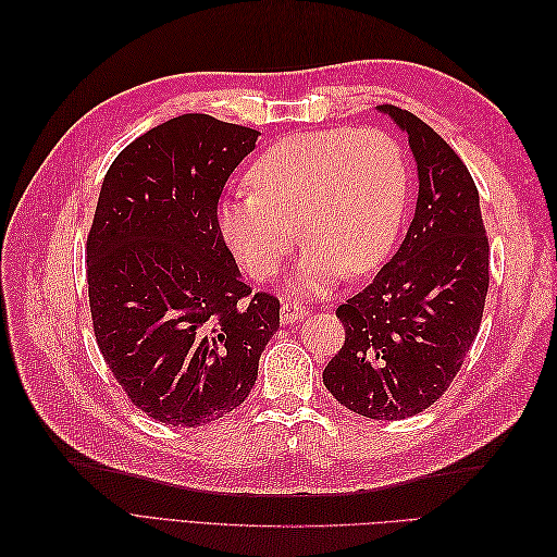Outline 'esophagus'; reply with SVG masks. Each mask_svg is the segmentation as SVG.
<instances>
[{"mask_svg":"<svg viewBox=\"0 0 557 557\" xmlns=\"http://www.w3.org/2000/svg\"><path fill=\"white\" fill-rule=\"evenodd\" d=\"M305 315H307V307H301L295 299H283V305H281V323L283 325L295 323V320H301Z\"/></svg>","mask_w":557,"mask_h":557,"instance_id":"1","label":"esophagus"}]
</instances>
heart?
<instances>
[{"label":"heart","mask_w":557,"mask_h":557,"mask_svg":"<svg viewBox=\"0 0 557 557\" xmlns=\"http://www.w3.org/2000/svg\"><path fill=\"white\" fill-rule=\"evenodd\" d=\"M246 181L250 193L218 209L225 242L264 281L290 256L299 227L309 246L293 283L309 295H323L344 272L364 274L381 264L409 195L404 150L376 127L293 134L269 146Z\"/></svg>","instance_id":"obj_1"}]
</instances>
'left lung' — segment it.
Masks as SVG:
<instances>
[{"instance_id": "obj_1", "label": "left lung", "mask_w": 557, "mask_h": 557, "mask_svg": "<svg viewBox=\"0 0 557 557\" xmlns=\"http://www.w3.org/2000/svg\"><path fill=\"white\" fill-rule=\"evenodd\" d=\"M407 132L416 213L393 260L336 309L346 342L323 383L346 409L401 420L440 399L474 344L487 295L479 190L458 153L407 109L376 107Z\"/></svg>"}]
</instances>
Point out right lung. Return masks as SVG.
<instances>
[{
	"label": "right lung",
	"instance_id": "obj_1",
	"mask_svg": "<svg viewBox=\"0 0 557 557\" xmlns=\"http://www.w3.org/2000/svg\"><path fill=\"white\" fill-rule=\"evenodd\" d=\"M258 129L183 113L113 160L88 234L97 346L134 407L199 428L244 404L278 299L250 295L218 225L230 174Z\"/></svg>",
	"mask_w": 557,
	"mask_h": 557
}]
</instances>
